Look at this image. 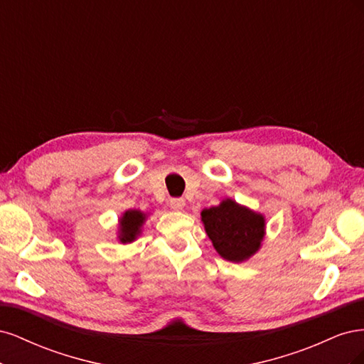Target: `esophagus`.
Returning a JSON list of instances; mask_svg holds the SVG:
<instances>
[{
    "instance_id": "34e87169",
    "label": "esophagus",
    "mask_w": 364,
    "mask_h": 364,
    "mask_svg": "<svg viewBox=\"0 0 364 364\" xmlns=\"http://www.w3.org/2000/svg\"><path fill=\"white\" fill-rule=\"evenodd\" d=\"M170 208L174 209V211H182L185 208V199H182V197H174V199L170 200Z\"/></svg>"
}]
</instances>
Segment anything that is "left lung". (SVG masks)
<instances>
[{"label":"left lung","instance_id":"obj_1","mask_svg":"<svg viewBox=\"0 0 364 364\" xmlns=\"http://www.w3.org/2000/svg\"><path fill=\"white\" fill-rule=\"evenodd\" d=\"M202 222L218 255L243 262L255 255L266 232V218L252 209L225 199L218 206L203 209Z\"/></svg>","mask_w":364,"mask_h":364}]
</instances>
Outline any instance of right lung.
Wrapping results in <instances>:
<instances>
[{"label":"right lung","instance_id":"right-lung-1","mask_svg":"<svg viewBox=\"0 0 364 364\" xmlns=\"http://www.w3.org/2000/svg\"><path fill=\"white\" fill-rule=\"evenodd\" d=\"M147 214L141 213L139 209H129L119 218V229H118V240L121 243H132L141 234V228L146 222Z\"/></svg>","mask_w":364,"mask_h":364}]
</instances>
